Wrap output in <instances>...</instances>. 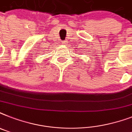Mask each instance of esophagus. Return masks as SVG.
Listing matches in <instances>:
<instances>
[{
    "label": "esophagus",
    "mask_w": 132,
    "mask_h": 132,
    "mask_svg": "<svg viewBox=\"0 0 132 132\" xmlns=\"http://www.w3.org/2000/svg\"><path fill=\"white\" fill-rule=\"evenodd\" d=\"M62 44H63V45H66V41H65V40H63V41H62Z\"/></svg>",
    "instance_id": "34e87169"
}]
</instances>
